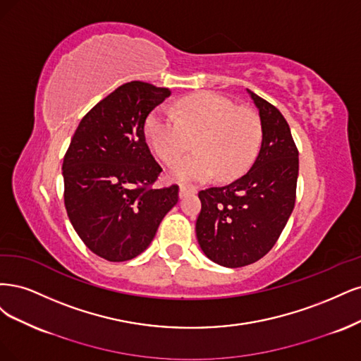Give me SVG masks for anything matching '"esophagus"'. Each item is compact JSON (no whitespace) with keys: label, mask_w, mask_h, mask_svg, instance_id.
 <instances>
[{"label":"esophagus","mask_w":361,"mask_h":361,"mask_svg":"<svg viewBox=\"0 0 361 361\" xmlns=\"http://www.w3.org/2000/svg\"><path fill=\"white\" fill-rule=\"evenodd\" d=\"M196 192L195 188H189V185H180V197H185L188 195H193Z\"/></svg>","instance_id":"34e87169"}]
</instances>
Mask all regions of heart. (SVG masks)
Wrapping results in <instances>:
<instances>
[{
	"mask_svg": "<svg viewBox=\"0 0 361 361\" xmlns=\"http://www.w3.org/2000/svg\"><path fill=\"white\" fill-rule=\"evenodd\" d=\"M145 139L153 153L172 164L196 138L198 151L176 161L171 176L184 183L234 180L246 172L257 157L262 127L257 114L237 108L216 92H200L177 103L176 112L160 106L148 115Z\"/></svg>",
	"mask_w": 361,
	"mask_h": 361,
	"instance_id": "obj_1",
	"label": "heart"
}]
</instances>
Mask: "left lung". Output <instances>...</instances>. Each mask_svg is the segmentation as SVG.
I'll list each match as a JSON object with an SVG mask.
<instances>
[{"label":"left lung","mask_w":361,"mask_h":361,"mask_svg":"<svg viewBox=\"0 0 361 361\" xmlns=\"http://www.w3.org/2000/svg\"><path fill=\"white\" fill-rule=\"evenodd\" d=\"M259 111L262 142L244 176L224 188L200 192L197 243L208 259L238 269L257 262L281 237L294 210L298 149L276 106L247 90Z\"/></svg>","instance_id":"8db88e82"}]
</instances>
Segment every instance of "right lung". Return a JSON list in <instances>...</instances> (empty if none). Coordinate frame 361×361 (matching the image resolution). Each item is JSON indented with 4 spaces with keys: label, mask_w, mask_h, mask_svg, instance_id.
<instances>
[{
    "label": "right lung",
    "mask_w": 361,
    "mask_h": 361,
    "mask_svg": "<svg viewBox=\"0 0 361 361\" xmlns=\"http://www.w3.org/2000/svg\"><path fill=\"white\" fill-rule=\"evenodd\" d=\"M169 96L168 88L141 80L118 87L80 120L64 156L67 216L85 246L106 261L141 255L178 202V185L151 188L161 168L144 133L148 114Z\"/></svg>",
    "instance_id": "right-lung-1"
}]
</instances>
